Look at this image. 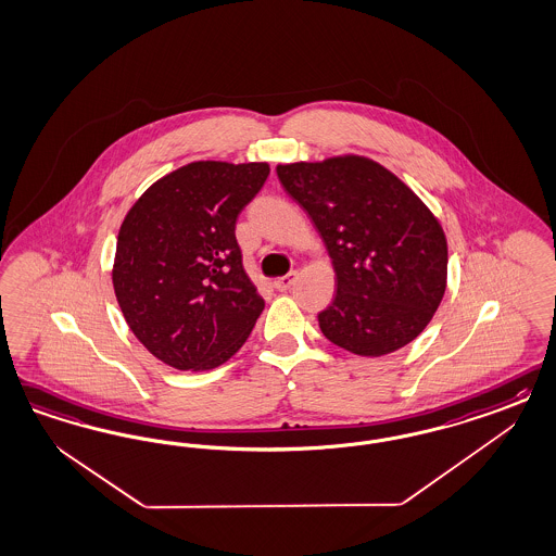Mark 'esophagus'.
<instances>
[{
    "label": "esophagus",
    "instance_id": "1",
    "mask_svg": "<svg viewBox=\"0 0 556 556\" xmlns=\"http://www.w3.org/2000/svg\"><path fill=\"white\" fill-rule=\"evenodd\" d=\"M296 276H299V271H296V269H292V271H288L287 276L276 278V280H274V287L278 288V290H288V288L294 285Z\"/></svg>",
    "mask_w": 556,
    "mask_h": 556
}]
</instances>
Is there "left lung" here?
<instances>
[{
    "instance_id": "8db88e82",
    "label": "left lung",
    "mask_w": 556,
    "mask_h": 556,
    "mask_svg": "<svg viewBox=\"0 0 556 556\" xmlns=\"http://www.w3.org/2000/svg\"><path fill=\"white\" fill-rule=\"evenodd\" d=\"M276 172L336 268L338 292L319 313L323 336L372 358L415 340L442 303L448 274L446 237L430 208L389 169L358 155Z\"/></svg>"
}]
</instances>
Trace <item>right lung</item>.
Instances as JSON below:
<instances>
[{
    "mask_svg": "<svg viewBox=\"0 0 556 556\" xmlns=\"http://www.w3.org/2000/svg\"><path fill=\"white\" fill-rule=\"evenodd\" d=\"M268 163H188L128 211L114 292L144 348L178 370H211L250 338L264 299L243 269L235 223Z\"/></svg>",
    "mask_w": 556,
    "mask_h": 556,
    "instance_id": "add662e5",
    "label": "right lung"
}]
</instances>
